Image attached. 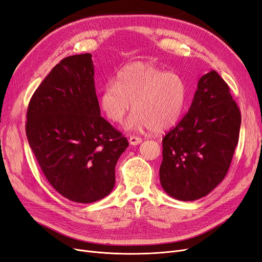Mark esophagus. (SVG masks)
Masks as SVG:
<instances>
[{"mask_svg":"<svg viewBox=\"0 0 262 262\" xmlns=\"http://www.w3.org/2000/svg\"><path fill=\"white\" fill-rule=\"evenodd\" d=\"M142 142V139L139 138V137H136V136H130L129 137V143L131 145H138L140 144Z\"/></svg>","mask_w":262,"mask_h":262,"instance_id":"34e87169","label":"esophagus"}]
</instances>
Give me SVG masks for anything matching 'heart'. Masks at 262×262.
Wrapping results in <instances>:
<instances>
[{
	"instance_id": "obj_1",
	"label": "heart",
	"mask_w": 262,
	"mask_h": 262,
	"mask_svg": "<svg viewBox=\"0 0 262 262\" xmlns=\"http://www.w3.org/2000/svg\"><path fill=\"white\" fill-rule=\"evenodd\" d=\"M188 99L187 82L150 62H133L119 71L116 82L102 87L99 106L112 122H121L131 108L126 130L163 132L181 118Z\"/></svg>"
}]
</instances>
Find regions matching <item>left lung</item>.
<instances>
[{"instance_id": "left-lung-1", "label": "left lung", "mask_w": 262, "mask_h": 262, "mask_svg": "<svg viewBox=\"0 0 262 262\" xmlns=\"http://www.w3.org/2000/svg\"><path fill=\"white\" fill-rule=\"evenodd\" d=\"M242 116L217 72L204 74L181 121L163 138L161 185L173 199L193 201L224 179L238 143Z\"/></svg>"}]
</instances>
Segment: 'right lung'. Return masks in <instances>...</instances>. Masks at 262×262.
Here are the masks:
<instances>
[{
    "label": "right lung",
    "mask_w": 262,
    "mask_h": 262,
    "mask_svg": "<svg viewBox=\"0 0 262 262\" xmlns=\"http://www.w3.org/2000/svg\"><path fill=\"white\" fill-rule=\"evenodd\" d=\"M26 136L45 177L67 199L98 201L113 191L128 140L100 116L91 53L64 58L27 109Z\"/></svg>",
    "instance_id": "1"
}]
</instances>
